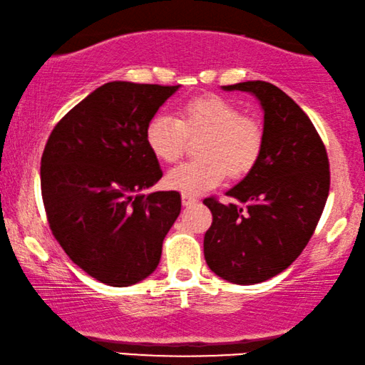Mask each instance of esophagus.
<instances>
[{"label": "esophagus", "mask_w": 365, "mask_h": 365, "mask_svg": "<svg viewBox=\"0 0 365 365\" xmlns=\"http://www.w3.org/2000/svg\"><path fill=\"white\" fill-rule=\"evenodd\" d=\"M182 206H191V204L197 202L196 196H191V194H182Z\"/></svg>", "instance_id": "34e87169"}]
</instances>
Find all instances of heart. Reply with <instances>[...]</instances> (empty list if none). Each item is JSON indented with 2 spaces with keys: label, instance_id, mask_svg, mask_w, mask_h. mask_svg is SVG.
I'll return each instance as SVG.
<instances>
[{
  "label": "heart",
  "instance_id": "heart-1",
  "mask_svg": "<svg viewBox=\"0 0 365 365\" xmlns=\"http://www.w3.org/2000/svg\"><path fill=\"white\" fill-rule=\"evenodd\" d=\"M144 138L153 156L166 164L182 156L187 138H202L196 148L197 161L174 168L164 179L169 189L191 196L216 187L226 174L232 179L246 176L257 164L264 144L261 124L214 94L182 103L178 119L166 113L153 116Z\"/></svg>",
  "mask_w": 365,
  "mask_h": 365
}]
</instances>
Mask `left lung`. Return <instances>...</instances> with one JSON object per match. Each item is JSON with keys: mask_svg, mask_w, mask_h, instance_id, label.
<instances>
[{"mask_svg": "<svg viewBox=\"0 0 365 365\" xmlns=\"http://www.w3.org/2000/svg\"><path fill=\"white\" fill-rule=\"evenodd\" d=\"M224 91L252 94L264 113L261 158L222 204L204 199L212 224L204 257L224 281L264 282L287 269L307 246L331 186L326 148L307 114L277 86L246 81Z\"/></svg>", "mask_w": 365, "mask_h": 365, "instance_id": "left-lung-1", "label": "left lung"}]
</instances>
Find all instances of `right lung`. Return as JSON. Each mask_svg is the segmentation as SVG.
<instances>
[{
    "label": "right lung",
    "mask_w": 365,
    "mask_h": 365,
    "mask_svg": "<svg viewBox=\"0 0 365 365\" xmlns=\"http://www.w3.org/2000/svg\"><path fill=\"white\" fill-rule=\"evenodd\" d=\"M179 88L103 84L56 124L44 148L49 227L69 259L108 286L151 276L181 212L179 192H144L163 178L144 133Z\"/></svg>",
    "instance_id": "right-lung-1"
}]
</instances>
